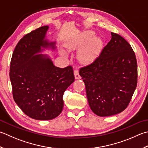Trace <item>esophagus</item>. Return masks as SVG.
<instances>
[{"label": "esophagus", "mask_w": 148, "mask_h": 148, "mask_svg": "<svg viewBox=\"0 0 148 148\" xmlns=\"http://www.w3.org/2000/svg\"><path fill=\"white\" fill-rule=\"evenodd\" d=\"M74 73L75 79H80L81 76H80L79 73V71H78V70H77V69H75Z\"/></svg>", "instance_id": "obj_1"}]
</instances>
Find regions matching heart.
Segmentation results:
<instances>
[{
    "instance_id": "1",
    "label": "heart",
    "mask_w": 148,
    "mask_h": 148,
    "mask_svg": "<svg viewBox=\"0 0 148 148\" xmlns=\"http://www.w3.org/2000/svg\"><path fill=\"white\" fill-rule=\"evenodd\" d=\"M93 34L90 32H88L83 34V41L86 42L90 40ZM100 42L98 39H94L90 41L86 47L83 49L79 54V58L82 61H86L92 59L96 53L98 48L99 47Z\"/></svg>"
}]
</instances>
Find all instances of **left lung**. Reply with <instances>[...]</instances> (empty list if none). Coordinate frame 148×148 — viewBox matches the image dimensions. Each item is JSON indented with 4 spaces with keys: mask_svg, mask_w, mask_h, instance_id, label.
I'll return each mask as SVG.
<instances>
[{
    "mask_svg": "<svg viewBox=\"0 0 148 148\" xmlns=\"http://www.w3.org/2000/svg\"><path fill=\"white\" fill-rule=\"evenodd\" d=\"M112 39L90 64L80 68L89 106L101 117L124 110L137 84V63L131 45L119 34Z\"/></svg>",
    "mask_w": 148,
    "mask_h": 148,
    "instance_id": "1",
    "label": "left lung"
}]
</instances>
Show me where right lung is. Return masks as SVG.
<instances>
[{"label":"right lung","mask_w":148,"mask_h":148,"mask_svg":"<svg viewBox=\"0 0 148 148\" xmlns=\"http://www.w3.org/2000/svg\"><path fill=\"white\" fill-rule=\"evenodd\" d=\"M49 27L42 26L20 40L11 58L10 77L14 102L25 115L36 120H51L61 114L63 95L74 81L72 66L59 68L43 54L41 47L54 49L45 40Z\"/></svg>","instance_id":"right-lung-1"}]
</instances>
